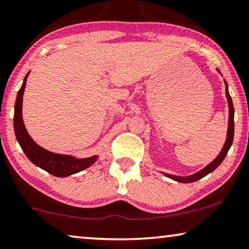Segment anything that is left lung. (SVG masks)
<instances>
[{
	"label": "left lung",
	"instance_id": "obj_1",
	"mask_svg": "<svg viewBox=\"0 0 249 249\" xmlns=\"http://www.w3.org/2000/svg\"><path fill=\"white\" fill-rule=\"evenodd\" d=\"M217 71L219 72L218 69ZM221 73V72H219ZM222 74V73H221ZM224 84H225V94H226V99H228V105H229V125H228V133H226V140L224 146H223L221 153L217 155V157L212 163H209L206 168H203L200 171L195 172V174L191 175V176H185V177H181V176H175V175H170V174H164L166 177L172 179V180H176L178 182H194L199 179L206 177L207 175H209L210 172H213L217 166H218L221 163L223 162V160L225 159L226 154H228L229 149L232 146V142H233V135H234V108H233V103H232V99L230 96L229 93V87H228V83H226L224 79Z\"/></svg>",
	"mask_w": 249,
	"mask_h": 249
}]
</instances>
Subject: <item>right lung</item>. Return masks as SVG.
I'll return each instance as SVG.
<instances>
[{
	"mask_svg": "<svg viewBox=\"0 0 249 249\" xmlns=\"http://www.w3.org/2000/svg\"><path fill=\"white\" fill-rule=\"evenodd\" d=\"M30 72L25 75L23 85L18 90L15 103V115H14V130L16 139L23 149L27 159L34 165L39 166L48 174L56 176V177H68V176L78 174L83 170L89 168L93 163H95L99 156L94 155L85 159H78L67 154H57L49 152L34 141L25 127L23 121V95L26 80Z\"/></svg>",
	"mask_w": 249,
	"mask_h": 249,
	"instance_id": "add662e5",
	"label": "right lung"
}]
</instances>
